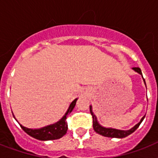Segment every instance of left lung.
Listing matches in <instances>:
<instances>
[{"label":"left lung","instance_id":"obj_1","mask_svg":"<svg viewBox=\"0 0 158 158\" xmlns=\"http://www.w3.org/2000/svg\"><path fill=\"white\" fill-rule=\"evenodd\" d=\"M134 70H135L136 72H138L139 74H142V71H141V69L139 67H134L133 68ZM143 76V75H142ZM143 81L145 83V80L143 79ZM90 113H91L92 116H93V125H94V129L95 130V132L99 134V135H102V136H105V137H109V138H125L128 135H130V134H132L133 132H135V130H137L139 125L141 124V122L143 121V120L144 119L145 116L141 119L139 123H138L137 125L134 126L132 129H130L129 130H115V129H110V128H104L102 126L99 125L98 122V120H97V118L95 116V115L93 112V110H92V106H90Z\"/></svg>","mask_w":158,"mask_h":158}]
</instances>
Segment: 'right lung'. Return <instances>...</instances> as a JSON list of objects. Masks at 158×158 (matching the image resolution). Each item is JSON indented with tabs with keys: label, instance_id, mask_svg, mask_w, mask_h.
<instances>
[{
	"label": "right lung",
	"instance_id": "1",
	"mask_svg": "<svg viewBox=\"0 0 158 158\" xmlns=\"http://www.w3.org/2000/svg\"><path fill=\"white\" fill-rule=\"evenodd\" d=\"M76 102L77 98L72 102L64 116L56 124L48 125V126L41 128V129H38V130L28 129V128L21 125L20 124L19 125L24 132L27 133L28 135H30L31 137L34 138L36 139L41 140V141H47V140H54L60 139L66 134L67 130H68V125L66 122L67 115H69V113L74 109Z\"/></svg>",
	"mask_w": 158,
	"mask_h": 158
}]
</instances>
